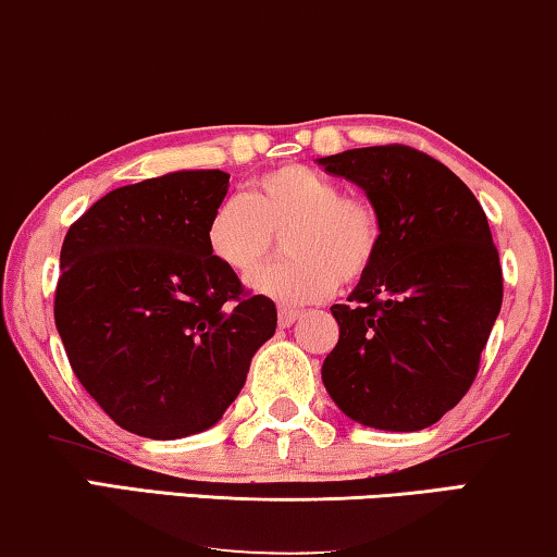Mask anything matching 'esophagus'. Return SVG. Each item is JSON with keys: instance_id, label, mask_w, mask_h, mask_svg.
<instances>
[{"instance_id": "1", "label": "esophagus", "mask_w": 557, "mask_h": 557, "mask_svg": "<svg viewBox=\"0 0 557 557\" xmlns=\"http://www.w3.org/2000/svg\"><path fill=\"white\" fill-rule=\"evenodd\" d=\"M298 317H301V311L292 309V306H281V309H278V324L281 326H292Z\"/></svg>"}]
</instances>
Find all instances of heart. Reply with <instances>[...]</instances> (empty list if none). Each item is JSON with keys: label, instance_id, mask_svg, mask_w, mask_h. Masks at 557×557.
<instances>
[{"label": "heart", "instance_id": "obj_1", "mask_svg": "<svg viewBox=\"0 0 557 557\" xmlns=\"http://www.w3.org/2000/svg\"><path fill=\"white\" fill-rule=\"evenodd\" d=\"M281 233L292 259L248 278L256 294L281 304L319 301L338 281L364 278L382 248L376 208L367 198L344 196L334 178L298 163L263 173L246 198L221 200L208 219L206 246L223 269L251 273Z\"/></svg>", "mask_w": 557, "mask_h": 557}]
</instances>
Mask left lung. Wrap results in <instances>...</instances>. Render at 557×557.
<instances>
[{
	"label": "left lung",
	"mask_w": 557,
	"mask_h": 557,
	"mask_svg": "<svg viewBox=\"0 0 557 557\" xmlns=\"http://www.w3.org/2000/svg\"><path fill=\"white\" fill-rule=\"evenodd\" d=\"M357 183L382 219L376 263L334 304L338 342L324 359L329 397L354 422L424 430L470 389L503 306L487 215L440 160L407 145L319 158Z\"/></svg>",
	"instance_id": "left-lung-1"
}]
</instances>
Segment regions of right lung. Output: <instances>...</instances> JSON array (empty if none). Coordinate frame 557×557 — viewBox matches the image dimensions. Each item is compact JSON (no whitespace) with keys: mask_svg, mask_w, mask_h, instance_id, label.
<instances>
[{"mask_svg":"<svg viewBox=\"0 0 557 557\" xmlns=\"http://www.w3.org/2000/svg\"><path fill=\"white\" fill-rule=\"evenodd\" d=\"M228 173L178 171L110 190L70 225L54 324L112 422L150 440L213 426L244 389L276 304L213 259L206 225Z\"/></svg>","mask_w":557,"mask_h":557,"instance_id":"add662e5","label":"right lung"}]
</instances>
